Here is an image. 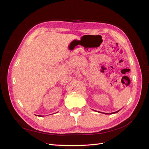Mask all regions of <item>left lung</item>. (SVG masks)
Listing matches in <instances>:
<instances>
[{
	"instance_id": "1",
	"label": "left lung",
	"mask_w": 149,
	"mask_h": 149,
	"mask_svg": "<svg viewBox=\"0 0 149 149\" xmlns=\"http://www.w3.org/2000/svg\"><path fill=\"white\" fill-rule=\"evenodd\" d=\"M120 110H119V111H116V112H112V113H111V114H114V113H117V112H118Z\"/></svg>"
}]
</instances>
